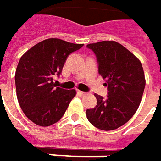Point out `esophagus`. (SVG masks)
<instances>
[{
  "mask_svg": "<svg viewBox=\"0 0 161 161\" xmlns=\"http://www.w3.org/2000/svg\"><path fill=\"white\" fill-rule=\"evenodd\" d=\"M77 94H79V95H81V96H84V95H86V93L82 92V91H80V90H78V91H77Z\"/></svg>",
  "mask_w": 161,
  "mask_h": 161,
  "instance_id": "34e87169",
  "label": "esophagus"
}]
</instances>
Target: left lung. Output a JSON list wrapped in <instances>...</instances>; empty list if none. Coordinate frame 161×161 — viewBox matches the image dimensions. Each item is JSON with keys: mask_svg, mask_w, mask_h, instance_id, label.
Listing matches in <instances>:
<instances>
[{"mask_svg": "<svg viewBox=\"0 0 161 161\" xmlns=\"http://www.w3.org/2000/svg\"><path fill=\"white\" fill-rule=\"evenodd\" d=\"M96 55L98 72L106 81L108 95L94 94L97 103L86 110L88 121L103 130L122 126L136 113L145 87V75L139 58L120 43L106 40L88 44Z\"/></svg>", "mask_w": 161, "mask_h": 161, "instance_id": "left-lung-1", "label": "left lung"}]
</instances>
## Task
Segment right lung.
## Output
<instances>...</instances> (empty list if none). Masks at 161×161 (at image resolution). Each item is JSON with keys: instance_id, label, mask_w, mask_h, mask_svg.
I'll use <instances>...</instances> for the list:
<instances>
[{"instance_id": "obj_1", "label": "right lung", "mask_w": 161, "mask_h": 161, "mask_svg": "<svg viewBox=\"0 0 161 161\" xmlns=\"http://www.w3.org/2000/svg\"><path fill=\"white\" fill-rule=\"evenodd\" d=\"M83 46L47 39L20 58L15 73L17 98L25 115L35 124L50 126L64 115L76 92L56 87L53 77L62 72L67 56Z\"/></svg>"}]
</instances>
